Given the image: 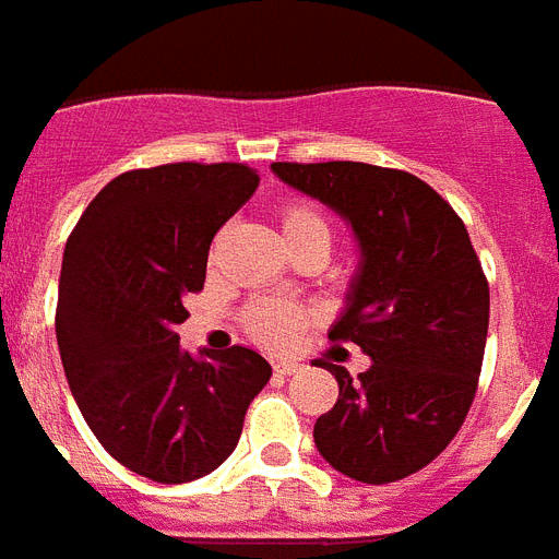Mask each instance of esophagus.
<instances>
[{
	"mask_svg": "<svg viewBox=\"0 0 559 559\" xmlns=\"http://www.w3.org/2000/svg\"><path fill=\"white\" fill-rule=\"evenodd\" d=\"M301 370H304L301 361H278V365H275V373L281 376H295V373H301Z\"/></svg>",
	"mask_w": 559,
	"mask_h": 559,
	"instance_id": "obj_1",
	"label": "esophagus"
}]
</instances>
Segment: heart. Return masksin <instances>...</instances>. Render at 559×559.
<instances>
[{
  "label": "heart",
  "mask_w": 559,
  "mask_h": 559,
  "mask_svg": "<svg viewBox=\"0 0 559 559\" xmlns=\"http://www.w3.org/2000/svg\"><path fill=\"white\" fill-rule=\"evenodd\" d=\"M278 229L287 249L304 247V243H324L330 249V238H333L326 217L321 215L319 209L310 206V203H289L281 212ZM243 326L264 347L284 350V347L295 342L298 326H301V316L293 307H287V304L258 301L243 312Z\"/></svg>",
  "instance_id": "heart-1"
}]
</instances>
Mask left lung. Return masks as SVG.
<instances>
[{"mask_svg": "<svg viewBox=\"0 0 559 559\" xmlns=\"http://www.w3.org/2000/svg\"><path fill=\"white\" fill-rule=\"evenodd\" d=\"M272 175L353 229L358 266L333 342L373 365H338L333 411L312 439L358 483L405 479L448 448L474 402L488 338V281L468 229L425 180L370 163H272Z\"/></svg>", "mask_w": 559, "mask_h": 559, "instance_id": "1", "label": "left lung"}]
</instances>
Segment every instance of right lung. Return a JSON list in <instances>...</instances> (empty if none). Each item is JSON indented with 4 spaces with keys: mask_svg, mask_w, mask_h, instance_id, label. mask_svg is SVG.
<instances>
[{
    "mask_svg": "<svg viewBox=\"0 0 559 559\" xmlns=\"http://www.w3.org/2000/svg\"><path fill=\"white\" fill-rule=\"evenodd\" d=\"M243 163H169L103 186L59 272L57 344L68 388L99 444L152 483L212 474L235 451L270 382L261 353L180 347L183 298L203 289L209 243L255 194Z\"/></svg>",
    "mask_w": 559,
    "mask_h": 559,
    "instance_id": "obj_1",
    "label": "right lung"
}]
</instances>
